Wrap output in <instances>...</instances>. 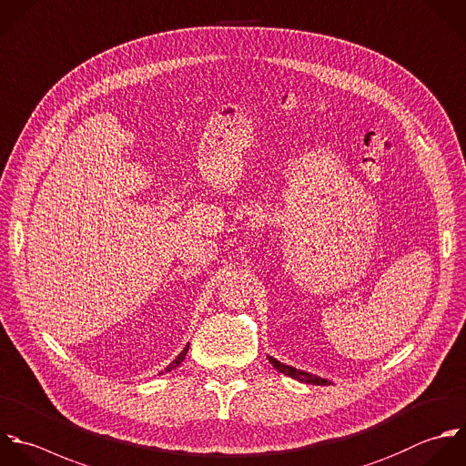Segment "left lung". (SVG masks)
Here are the masks:
<instances>
[{
	"label": "left lung",
	"instance_id": "8db88e82",
	"mask_svg": "<svg viewBox=\"0 0 466 466\" xmlns=\"http://www.w3.org/2000/svg\"><path fill=\"white\" fill-rule=\"evenodd\" d=\"M268 361L272 363V367L278 370V372H281V374H285V376H289V378H292V380H298V381H301V383H309V385H332V381H329V380H323V378H319V376H316V374H310V372H305V370H298V369H294V367H290V365H285V363H281V361H278L276 358H272V356H268Z\"/></svg>",
	"mask_w": 466,
	"mask_h": 466
}]
</instances>
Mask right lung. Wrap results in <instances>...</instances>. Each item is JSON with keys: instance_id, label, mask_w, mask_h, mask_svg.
Returning a JSON list of instances; mask_svg holds the SVG:
<instances>
[{"instance_id": "1", "label": "right lung", "mask_w": 466, "mask_h": 466, "mask_svg": "<svg viewBox=\"0 0 466 466\" xmlns=\"http://www.w3.org/2000/svg\"><path fill=\"white\" fill-rule=\"evenodd\" d=\"M187 352H188V343H187V345H185V349H183V350H181V352H179V354H177V358H176V360H174V361H172V363H170V365H168V367H167V369H165V370H163V372H170V370H172V369H176V367H179V363H181V361H183V360H185V356H187ZM163 372H161V374H163Z\"/></svg>"}]
</instances>
